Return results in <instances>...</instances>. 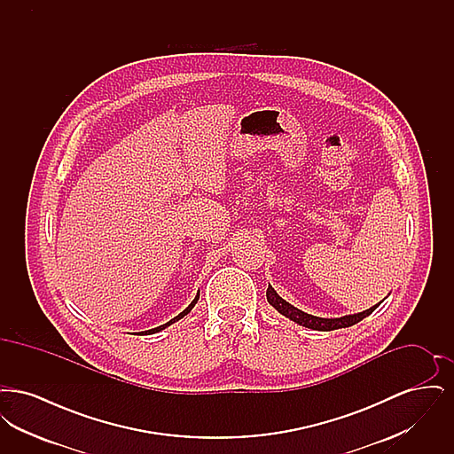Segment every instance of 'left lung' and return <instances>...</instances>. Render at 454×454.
<instances>
[{
    "label": "left lung",
    "instance_id": "1",
    "mask_svg": "<svg viewBox=\"0 0 454 454\" xmlns=\"http://www.w3.org/2000/svg\"><path fill=\"white\" fill-rule=\"evenodd\" d=\"M267 301L270 302L286 318L293 320L294 324L301 325V326H306V328H311V330H318V332H330V330L347 328V326L359 324L363 318L369 317L380 306V302H378V304L367 308V309L361 311V313L346 315V317H340V318H322V317H315V315L304 313L301 309H298L296 306H293V304H289L286 300H282L281 296L274 291V287L270 284L267 287Z\"/></svg>",
    "mask_w": 454,
    "mask_h": 454
}]
</instances>
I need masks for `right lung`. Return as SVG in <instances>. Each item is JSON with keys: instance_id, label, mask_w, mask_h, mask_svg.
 <instances>
[{"instance_id": "add662e5", "label": "right lung", "mask_w": 454, "mask_h": 454, "mask_svg": "<svg viewBox=\"0 0 454 454\" xmlns=\"http://www.w3.org/2000/svg\"><path fill=\"white\" fill-rule=\"evenodd\" d=\"M197 301H199V293L195 294L194 300H192V302L182 311V313H178L175 318H172L170 322H167V324L160 325V326H156V328H152V330H146V332H139L141 335H150V333H156V332H161V330H165L167 326H170V325L175 324V322H178V320H182L185 315H189L191 311H192V308H194L195 304H197Z\"/></svg>"}]
</instances>
